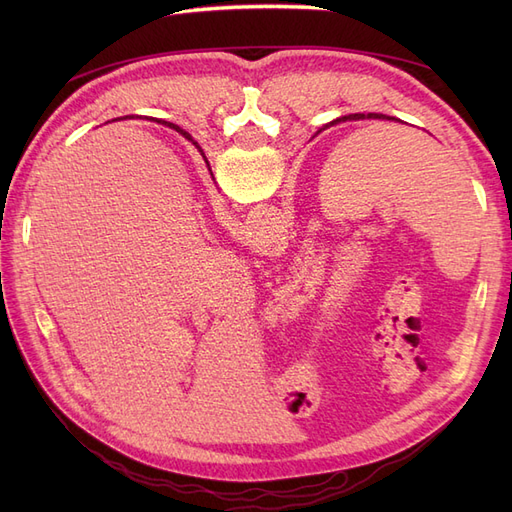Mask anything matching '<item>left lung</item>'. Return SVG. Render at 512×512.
I'll return each instance as SVG.
<instances>
[{"mask_svg": "<svg viewBox=\"0 0 512 512\" xmlns=\"http://www.w3.org/2000/svg\"><path fill=\"white\" fill-rule=\"evenodd\" d=\"M359 121V119H395V117H389V115H382V113H354V115H346V117H339V119H335V121H331V126L333 123H339V121ZM194 143V141H192ZM196 145V143H194ZM198 147V145H196Z\"/></svg>", "mask_w": 512, "mask_h": 512, "instance_id": "left-lung-1", "label": "left lung"}]
</instances>
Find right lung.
Here are the masks:
<instances>
[{
    "label": "right lung",
    "mask_w": 512,
    "mask_h": 512,
    "mask_svg": "<svg viewBox=\"0 0 512 512\" xmlns=\"http://www.w3.org/2000/svg\"><path fill=\"white\" fill-rule=\"evenodd\" d=\"M168 126H170V128H173V130H177V132H179L181 136H185V138H188V141H192V136H190L188 132H185V130H181L179 126H175V123H168Z\"/></svg>",
    "instance_id": "add662e5"
}]
</instances>
